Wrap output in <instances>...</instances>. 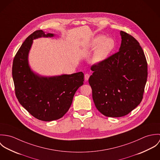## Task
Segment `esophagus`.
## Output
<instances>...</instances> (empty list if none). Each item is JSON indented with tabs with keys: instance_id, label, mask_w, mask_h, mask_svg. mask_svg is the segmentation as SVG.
Here are the masks:
<instances>
[{
	"instance_id": "obj_1",
	"label": "esophagus",
	"mask_w": 160,
	"mask_h": 160,
	"mask_svg": "<svg viewBox=\"0 0 160 160\" xmlns=\"http://www.w3.org/2000/svg\"><path fill=\"white\" fill-rule=\"evenodd\" d=\"M89 77H90V75H89V74H88V73H86V74H85V75H84L85 81H87L89 79Z\"/></svg>"
}]
</instances>
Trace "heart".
Returning a JSON list of instances; mask_svg holds the SVG:
<instances>
[{
    "label": "heart",
    "mask_w": 160,
    "mask_h": 160,
    "mask_svg": "<svg viewBox=\"0 0 160 160\" xmlns=\"http://www.w3.org/2000/svg\"><path fill=\"white\" fill-rule=\"evenodd\" d=\"M114 46L113 39L106 38L103 35L96 36L91 44L92 48H97L92 58V63H98L105 60L113 50Z\"/></svg>",
    "instance_id": "b5f03b06"
}]
</instances>
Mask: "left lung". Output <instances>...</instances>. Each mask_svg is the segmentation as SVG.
Returning <instances> with one entry per match:
<instances>
[{"mask_svg": "<svg viewBox=\"0 0 160 160\" xmlns=\"http://www.w3.org/2000/svg\"><path fill=\"white\" fill-rule=\"evenodd\" d=\"M118 52L92 65L89 79L97 110L108 117L129 114L140 103L147 82V60L137 40L121 31Z\"/></svg>", "mask_w": 160, "mask_h": 160, "instance_id": "obj_1", "label": "left lung"}]
</instances>
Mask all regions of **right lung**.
<instances>
[{
  "instance_id": "obj_1",
  "label": "right lung",
  "mask_w": 160,
  "mask_h": 160,
  "mask_svg": "<svg viewBox=\"0 0 160 160\" xmlns=\"http://www.w3.org/2000/svg\"><path fill=\"white\" fill-rule=\"evenodd\" d=\"M38 30L29 35L16 53L12 66V76L16 97L20 103L38 119L51 121L62 118L68 111L75 92L84 82V74L79 72L53 77L34 74L28 62L32 40L52 37Z\"/></svg>"
}]
</instances>
